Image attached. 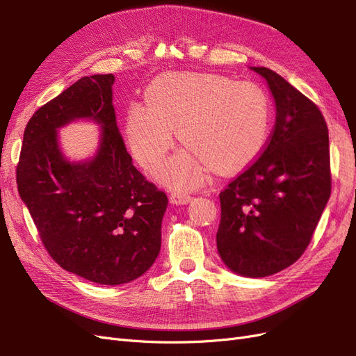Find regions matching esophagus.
I'll return each mask as SVG.
<instances>
[{"label": "esophagus", "mask_w": 356, "mask_h": 356, "mask_svg": "<svg viewBox=\"0 0 356 356\" xmlns=\"http://www.w3.org/2000/svg\"><path fill=\"white\" fill-rule=\"evenodd\" d=\"M191 196L187 195V193H172L170 195V202L174 204H187L191 202Z\"/></svg>", "instance_id": "obj_1"}]
</instances>
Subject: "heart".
Masks as SVG:
<instances>
[{
  "mask_svg": "<svg viewBox=\"0 0 356 356\" xmlns=\"http://www.w3.org/2000/svg\"><path fill=\"white\" fill-rule=\"evenodd\" d=\"M145 104H132L126 117V141L139 165L153 169L174 145V131L193 153H179L156 175L163 184L184 190L199 186L209 166L234 170L250 163L266 145L270 104L251 81L222 75L182 72L156 79Z\"/></svg>",
  "mask_w": 356,
  "mask_h": 356,
  "instance_id": "b5f03b06",
  "label": "heart"
}]
</instances>
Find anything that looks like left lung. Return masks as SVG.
<instances>
[{
  "mask_svg": "<svg viewBox=\"0 0 356 356\" xmlns=\"http://www.w3.org/2000/svg\"><path fill=\"white\" fill-rule=\"evenodd\" d=\"M270 90L276 122L263 154L220 193L217 250L232 272L264 277L296 263L331 195L328 127L284 77L251 67Z\"/></svg>",
  "mask_w": 356,
  "mask_h": 356,
  "instance_id": "obj_1",
  "label": "left lung"
}]
</instances>
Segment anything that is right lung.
Returning a JSON list of instances; mask_svg holds the SVG:
<instances>
[{
  "label": "right lung",
  "mask_w": 356,
  "mask_h": 356,
  "mask_svg": "<svg viewBox=\"0 0 356 356\" xmlns=\"http://www.w3.org/2000/svg\"><path fill=\"white\" fill-rule=\"evenodd\" d=\"M113 74L83 77L31 117L17 165L19 196L47 252L62 268L99 285L135 281L161 245L168 196L126 152L113 105ZM88 120L102 129L92 158L70 161L58 129Z\"/></svg>",
  "instance_id": "obj_1"
}]
</instances>
